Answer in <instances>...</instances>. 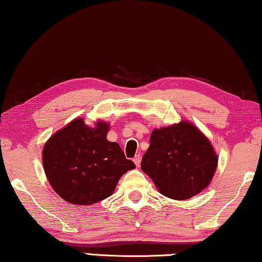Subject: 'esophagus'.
Instances as JSON below:
<instances>
[{"mask_svg":"<svg viewBox=\"0 0 262 262\" xmlns=\"http://www.w3.org/2000/svg\"><path fill=\"white\" fill-rule=\"evenodd\" d=\"M141 159H142L141 155H136V156L134 157V163H135V165H136V166H140V164H141Z\"/></svg>","mask_w":262,"mask_h":262,"instance_id":"1","label":"esophagus"}]
</instances>
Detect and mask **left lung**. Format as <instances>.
I'll use <instances>...</instances> for the list:
<instances>
[{
    "label": "left lung",
    "mask_w": 262,
    "mask_h": 262,
    "mask_svg": "<svg viewBox=\"0 0 262 262\" xmlns=\"http://www.w3.org/2000/svg\"><path fill=\"white\" fill-rule=\"evenodd\" d=\"M216 166L217 156L209 140L186 121L155 129L141 162L142 171L159 192L174 200H186L205 189Z\"/></svg>",
    "instance_id": "8db88e82"
}]
</instances>
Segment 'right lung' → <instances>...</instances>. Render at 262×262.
I'll return each mask as SVG.
<instances>
[{"instance_id": "right-lung-1", "label": "right lung", "mask_w": 262, "mask_h": 262, "mask_svg": "<svg viewBox=\"0 0 262 262\" xmlns=\"http://www.w3.org/2000/svg\"><path fill=\"white\" fill-rule=\"evenodd\" d=\"M108 125L89 127L75 119L46 142L43 170L53 189L73 205H92L108 198L119 179L135 164L117 142L106 139Z\"/></svg>"}]
</instances>
